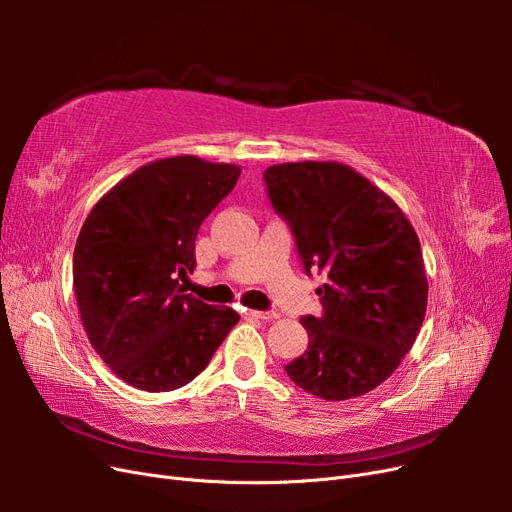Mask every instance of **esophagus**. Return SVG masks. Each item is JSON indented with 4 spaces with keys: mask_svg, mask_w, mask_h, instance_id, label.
Listing matches in <instances>:
<instances>
[{
    "mask_svg": "<svg viewBox=\"0 0 512 512\" xmlns=\"http://www.w3.org/2000/svg\"><path fill=\"white\" fill-rule=\"evenodd\" d=\"M247 316L254 318V320H273V318H277L275 312H258V309H250Z\"/></svg>",
    "mask_w": 512,
    "mask_h": 512,
    "instance_id": "esophagus-1",
    "label": "esophagus"
}]
</instances>
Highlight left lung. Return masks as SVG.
<instances>
[{"label": "left lung", "mask_w": 512, "mask_h": 512, "mask_svg": "<svg viewBox=\"0 0 512 512\" xmlns=\"http://www.w3.org/2000/svg\"><path fill=\"white\" fill-rule=\"evenodd\" d=\"M271 205L288 222L322 316H305L307 350L286 365L309 395L344 401L376 389L421 331L427 275L408 218L374 183L337 162H288L265 170Z\"/></svg>", "instance_id": "1"}]
</instances>
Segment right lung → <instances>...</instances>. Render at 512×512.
<instances>
[{"label":"right lung","mask_w":512,"mask_h":512,"mask_svg":"<svg viewBox=\"0 0 512 512\" xmlns=\"http://www.w3.org/2000/svg\"><path fill=\"white\" fill-rule=\"evenodd\" d=\"M235 164L177 156L145 164L89 211L74 247V294L100 359L141 391L192 382L239 314L185 294L200 224L230 194Z\"/></svg>","instance_id":"right-lung-1"}]
</instances>
